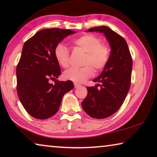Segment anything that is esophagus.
<instances>
[{"label": "esophagus", "instance_id": "1", "mask_svg": "<svg viewBox=\"0 0 157 157\" xmlns=\"http://www.w3.org/2000/svg\"><path fill=\"white\" fill-rule=\"evenodd\" d=\"M74 86H75V88H78L79 86H80V85H79V84L76 83V82H74Z\"/></svg>", "mask_w": 157, "mask_h": 157}]
</instances>
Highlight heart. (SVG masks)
<instances>
[{
    "label": "heart",
    "mask_w": 157,
    "mask_h": 157,
    "mask_svg": "<svg viewBox=\"0 0 157 157\" xmlns=\"http://www.w3.org/2000/svg\"><path fill=\"white\" fill-rule=\"evenodd\" d=\"M74 48L85 52L82 68H71L63 74V78L74 82H82L95 72L104 68L109 59L110 50L102 44L99 37L92 34H86L74 39L71 41ZM54 56L57 62L63 68L68 66L69 50L64 44H58L55 48Z\"/></svg>",
    "instance_id": "heart-1"
}]
</instances>
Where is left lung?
Returning <instances> with one entry per match:
<instances>
[{
	"label": "left lung",
	"mask_w": 157,
	"mask_h": 157,
	"mask_svg": "<svg viewBox=\"0 0 157 157\" xmlns=\"http://www.w3.org/2000/svg\"><path fill=\"white\" fill-rule=\"evenodd\" d=\"M86 32L103 33L111 48L109 59L102 73L94 82L95 86L87 87L88 94L82 106L92 118L103 119L119 109L130 88L132 59L127 44L123 37L107 26H98ZM101 88L97 89V86Z\"/></svg>",
	"instance_id": "left-lung-1"
}]
</instances>
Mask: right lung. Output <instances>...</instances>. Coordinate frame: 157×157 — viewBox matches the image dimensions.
Instances as JSON below:
<instances>
[{
  "instance_id": "obj_1",
  "label": "right lung",
  "mask_w": 157,
  "mask_h": 157,
  "mask_svg": "<svg viewBox=\"0 0 157 157\" xmlns=\"http://www.w3.org/2000/svg\"><path fill=\"white\" fill-rule=\"evenodd\" d=\"M75 31L59 28L44 29L37 32L23 45L17 67V94L27 112L36 119L49 118L57 112L66 93L74 87L70 80L49 79L60 75L59 63L54 56L55 46Z\"/></svg>"
}]
</instances>
